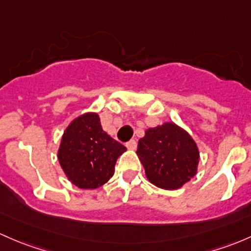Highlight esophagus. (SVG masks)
Returning a JSON list of instances; mask_svg holds the SVG:
<instances>
[{"label":"esophagus","mask_w":251,"mask_h":251,"mask_svg":"<svg viewBox=\"0 0 251 251\" xmlns=\"http://www.w3.org/2000/svg\"><path fill=\"white\" fill-rule=\"evenodd\" d=\"M126 147H127L128 150H134L137 147V142L134 141V139H131V141H128L127 143H126Z\"/></svg>","instance_id":"34e87169"}]
</instances>
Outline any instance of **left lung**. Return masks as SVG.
Returning <instances> with one entry per match:
<instances>
[{
  "instance_id": "left-lung-1",
  "label": "left lung",
  "mask_w": 251,
  "mask_h": 251,
  "mask_svg": "<svg viewBox=\"0 0 251 251\" xmlns=\"http://www.w3.org/2000/svg\"><path fill=\"white\" fill-rule=\"evenodd\" d=\"M136 152L148 180L163 190L180 189L199 170L196 142L188 131L172 121L146 130Z\"/></svg>"
}]
</instances>
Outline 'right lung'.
Returning <instances> with one entry per match:
<instances>
[{
  "label": "right lung",
  "mask_w": 251,
  "mask_h": 251,
  "mask_svg": "<svg viewBox=\"0 0 251 251\" xmlns=\"http://www.w3.org/2000/svg\"><path fill=\"white\" fill-rule=\"evenodd\" d=\"M126 148L102 130L97 113L75 118L63 131L57 160L63 173L79 189L94 190L114 174L118 157Z\"/></svg>",
  "instance_id": "add662e5"
}]
</instances>
